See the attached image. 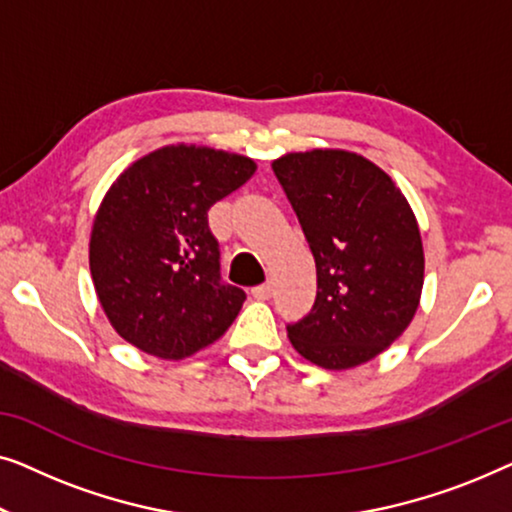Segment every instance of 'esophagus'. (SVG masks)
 I'll return each mask as SVG.
<instances>
[{"label":"esophagus","mask_w":512,"mask_h":512,"mask_svg":"<svg viewBox=\"0 0 512 512\" xmlns=\"http://www.w3.org/2000/svg\"><path fill=\"white\" fill-rule=\"evenodd\" d=\"M271 292H273V290H271V285H269V283L253 287V297H255V299H262V301H264V299H269V297H271Z\"/></svg>","instance_id":"obj_1"}]
</instances>
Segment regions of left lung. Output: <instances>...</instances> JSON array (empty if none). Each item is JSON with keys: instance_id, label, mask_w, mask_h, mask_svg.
<instances>
[{"instance_id": "1", "label": "left lung", "mask_w": 512, "mask_h": 512, "mask_svg": "<svg viewBox=\"0 0 512 512\" xmlns=\"http://www.w3.org/2000/svg\"><path fill=\"white\" fill-rule=\"evenodd\" d=\"M318 271L306 318L287 325L294 350L322 369H352L397 341L420 306L424 253L406 197L348 150L287 153L271 164Z\"/></svg>"}]
</instances>
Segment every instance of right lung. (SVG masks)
I'll return each instance as SVG.
<instances>
[{
    "instance_id": "add662e5",
    "label": "right lung",
    "mask_w": 512,
    "mask_h": 512,
    "mask_svg": "<svg viewBox=\"0 0 512 512\" xmlns=\"http://www.w3.org/2000/svg\"><path fill=\"white\" fill-rule=\"evenodd\" d=\"M255 169L250 157L178 143L136 160L111 185L92 225L90 273L127 343L183 359L232 325L246 292L222 283L208 208Z\"/></svg>"
}]
</instances>
